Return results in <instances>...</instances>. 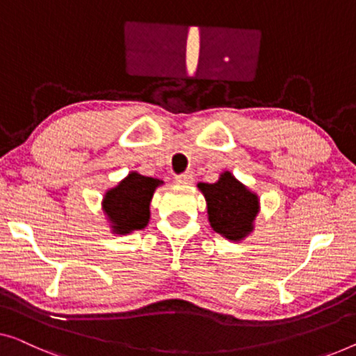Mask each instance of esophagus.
<instances>
[{
	"mask_svg": "<svg viewBox=\"0 0 356 356\" xmlns=\"http://www.w3.org/2000/svg\"><path fill=\"white\" fill-rule=\"evenodd\" d=\"M175 179H177V183H179V184H191V183H193V175L181 173V175H177Z\"/></svg>",
	"mask_w": 356,
	"mask_h": 356,
	"instance_id": "1",
	"label": "esophagus"
}]
</instances>
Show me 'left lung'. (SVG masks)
<instances>
[{"instance_id":"8db88e82","label":"left lung","mask_w":356,"mask_h":356,"mask_svg":"<svg viewBox=\"0 0 356 356\" xmlns=\"http://www.w3.org/2000/svg\"><path fill=\"white\" fill-rule=\"evenodd\" d=\"M207 200L209 221L216 233L229 241H241L252 231V221L259 213V197L241 184L229 172L216 183H200Z\"/></svg>"}]
</instances>
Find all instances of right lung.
<instances>
[{"instance_id":"add662e5","label":"right lung","mask_w":356,"mask_h":356,"mask_svg":"<svg viewBox=\"0 0 356 356\" xmlns=\"http://www.w3.org/2000/svg\"><path fill=\"white\" fill-rule=\"evenodd\" d=\"M162 181L130 173L123 181L106 194L104 212L112 221L115 233L127 234L133 229H143L149 221V204L152 194Z\"/></svg>"}]
</instances>
